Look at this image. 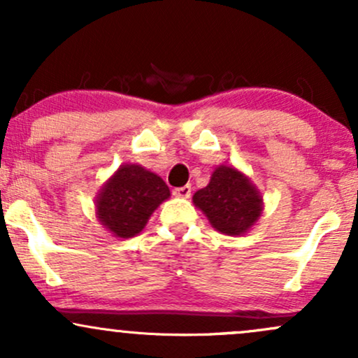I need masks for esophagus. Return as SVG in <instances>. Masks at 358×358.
Returning a JSON list of instances; mask_svg holds the SVG:
<instances>
[{
    "label": "esophagus",
    "instance_id": "esophagus-1",
    "mask_svg": "<svg viewBox=\"0 0 358 358\" xmlns=\"http://www.w3.org/2000/svg\"><path fill=\"white\" fill-rule=\"evenodd\" d=\"M192 193V187L190 185H183V187H176L173 188V195L180 196V199H188Z\"/></svg>",
    "mask_w": 358,
    "mask_h": 358
}]
</instances>
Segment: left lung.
Returning <instances> with one entry per match:
<instances>
[{
  "instance_id": "8db88e82",
  "label": "left lung",
  "mask_w": 358,
  "mask_h": 358,
  "mask_svg": "<svg viewBox=\"0 0 358 358\" xmlns=\"http://www.w3.org/2000/svg\"><path fill=\"white\" fill-rule=\"evenodd\" d=\"M193 203L202 210L217 231L241 236L254 225L262 210V199L254 185L232 166H219L210 183L193 195Z\"/></svg>"
}]
</instances>
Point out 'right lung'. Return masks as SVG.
Wrapping results in <instances>:
<instances>
[{
	"label": "right lung",
	"instance_id": "obj_1",
	"mask_svg": "<svg viewBox=\"0 0 358 358\" xmlns=\"http://www.w3.org/2000/svg\"><path fill=\"white\" fill-rule=\"evenodd\" d=\"M168 196L170 188L158 175L139 165H122L102 187L97 215L114 236L127 239L145 229L151 213Z\"/></svg>",
	"mask_w": 358,
	"mask_h": 358
}]
</instances>
